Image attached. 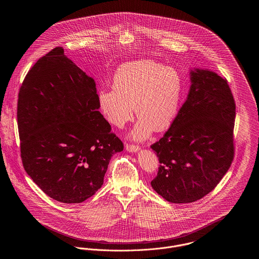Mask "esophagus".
<instances>
[{
	"label": "esophagus",
	"instance_id": "1",
	"mask_svg": "<svg viewBox=\"0 0 259 259\" xmlns=\"http://www.w3.org/2000/svg\"><path fill=\"white\" fill-rule=\"evenodd\" d=\"M126 150L129 152H137L140 150V147L133 146V145H126Z\"/></svg>",
	"mask_w": 259,
	"mask_h": 259
}]
</instances>
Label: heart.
Listing matches in <instances>:
<instances>
[{"label":"heart","instance_id":"heart-1","mask_svg":"<svg viewBox=\"0 0 259 259\" xmlns=\"http://www.w3.org/2000/svg\"><path fill=\"white\" fill-rule=\"evenodd\" d=\"M111 90L99 92V104L107 119L122 128L134 116L138 122L130 138L145 141L152 131L170 127L177 114L183 80L171 67L150 60L129 62L114 74Z\"/></svg>","mask_w":259,"mask_h":259}]
</instances>
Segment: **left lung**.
<instances>
[{"mask_svg": "<svg viewBox=\"0 0 259 259\" xmlns=\"http://www.w3.org/2000/svg\"><path fill=\"white\" fill-rule=\"evenodd\" d=\"M187 98L170 128L150 148L159 170L150 183L168 202L197 201L222 181L234 157V99L227 80L208 69H190Z\"/></svg>", "mask_w": 259, "mask_h": 259, "instance_id": "1", "label": "left lung"}]
</instances>
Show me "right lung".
Returning <instances> with one entry per match:
<instances>
[{
  "label": "right lung",
  "mask_w": 259,
  "mask_h": 259,
  "mask_svg": "<svg viewBox=\"0 0 259 259\" xmlns=\"http://www.w3.org/2000/svg\"><path fill=\"white\" fill-rule=\"evenodd\" d=\"M95 80L55 48L39 58L18 94L25 171L50 198L81 203L104 184L111 156L123 150L99 111Z\"/></svg>",
  "instance_id": "right-lung-1"
}]
</instances>
